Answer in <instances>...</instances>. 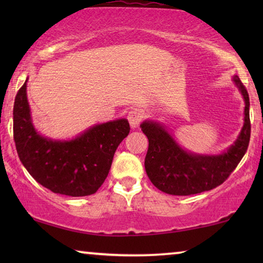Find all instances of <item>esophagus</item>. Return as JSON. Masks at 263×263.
Instances as JSON below:
<instances>
[{"label": "esophagus", "instance_id": "34e87169", "mask_svg": "<svg viewBox=\"0 0 263 263\" xmlns=\"http://www.w3.org/2000/svg\"><path fill=\"white\" fill-rule=\"evenodd\" d=\"M142 120H143V112L141 110L133 109L128 114V121L132 128L138 127V125L141 123Z\"/></svg>", "mask_w": 263, "mask_h": 263}]
</instances>
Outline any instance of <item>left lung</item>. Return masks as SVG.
<instances>
[{"label":"left lung","instance_id":"8db88e82","mask_svg":"<svg viewBox=\"0 0 263 263\" xmlns=\"http://www.w3.org/2000/svg\"><path fill=\"white\" fill-rule=\"evenodd\" d=\"M233 84L243 97L244 122L236 141L219 154L194 153L183 148L160 122L146 120L140 124L148 139L145 158L146 174L154 186L170 195H193L217 188L231 175L246 154L250 140L249 95L239 78Z\"/></svg>","mask_w":263,"mask_h":263}]
</instances>
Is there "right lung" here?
<instances>
[{
    "instance_id": "right-lung-1",
    "label": "right lung",
    "mask_w": 263,
    "mask_h": 263,
    "mask_svg": "<svg viewBox=\"0 0 263 263\" xmlns=\"http://www.w3.org/2000/svg\"><path fill=\"white\" fill-rule=\"evenodd\" d=\"M27 80L17 92L13 109L14 141L20 161L39 184L52 193L92 195L105 181L118 145L129 134L128 120L95 124L68 140L48 138L32 121Z\"/></svg>"
}]
</instances>
